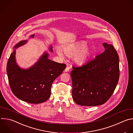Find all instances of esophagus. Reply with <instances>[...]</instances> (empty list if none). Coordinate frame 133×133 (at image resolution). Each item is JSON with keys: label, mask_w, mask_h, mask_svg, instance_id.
I'll list each match as a JSON object with an SVG mask.
<instances>
[{"label": "esophagus", "mask_w": 133, "mask_h": 133, "mask_svg": "<svg viewBox=\"0 0 133 133\" xmlns=\"http://www.w3.org/2000/svg\"><path fill=\"white\" fill-rule=\"evenodd\" d=\"M69 70H70V67H68V66H67V67L66 68V69H65V72H68V71H69Z\"/></svg>", "instance_id": "34e87169"}]
</instances>
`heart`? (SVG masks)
Here are the masks:
<instances>
[{"mask_svg":"<svg viewBox=\"0 0 133 133\" xmlns=\"http://www.w3.org/2000/svg\"><path fill=\"white\" fill-rule=\"evenodd\" d=\"M85 42H80L74 44H71L64 47L65 53L68 56H73L74 61L77 64L84 63L91 55V50L90 48L86 47ZM57 53L61 56H63V52L59 49H57Z\"/></svg>","mask_w":133,"mask_h":133,"instance_id":"b5f03b06","label":"heart"}]
</instances>
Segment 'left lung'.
Masks as SVG:
<instances>
[{
	"label": "left lung",
	"mask_w": 133,
	"mask_h": 133,
	"mask_svg": "<svg viewBox=\"0 0 133 133\" xmlns=\"http://www.w3.org/2000/svg\"><path fill=\"white\" fill-rule=\"evenodd\" d=\"M105 51L80 67L73 66L72 97L76 103L95 107L105 103L114 92L119 77V57L112 45L102 44Z\"/></svg>",
	"instance_id": "8db88e82"
}]
</instances>
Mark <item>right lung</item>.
I'll use <instances>...</instances> for the list:
<instances>
[{
  "instance_id": "add662e5",
  "label": "right lung",
  "mask_w": 133,
  "mask_h": 133,
  "mask_svg": "<svg viewBox=\"0 0 133 133\" xmlns=\"http://www.w3.org/2000/svg\"><path fill=\"white\" fill-rule=\"evenodd\" d=\"M26 42V40L22 41L14 48H18ZM50 50L53 51L52 46ZM15 55L16 49L10 54L7 65L9 83L12 93L19 99L29 103L38 104L46 101L51 96L53 82L62 74L66 65L50 60L48 54L45 53L32 67L23 69L17 65Z\"/></svg>"
}]
</instances>
